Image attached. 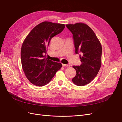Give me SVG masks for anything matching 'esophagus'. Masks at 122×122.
<instances>
[{"label":"esophagus","mask_w":122,"mask_h":122,"mask_svg":"<svg viewBox=\"0 0 122 122\" xmlns=\"http://www.w3.org/2000/svg\"><path fill=\"white\" fill-rule=\"evenodd\" d=\"M62 65H63V67H68V66H69V65L65 64H62Z\"/></svg>","instance_id":"34e87169"}]
</instances>
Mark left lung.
I'll use <instances>...</instances> for the list:
<instances>
[{
    "instance_id": "1",
    "label": "left lung",
    "mask_w": 122,
    "mask_h": 122,
    "mask_svg": "<svg viewBox=\"0 0 122 122\" xmlns=\"http://www.w3.org/2000/svg\"><path fill=\"white\" fill-rule=\"evenodd\" d=\"M73 35L75 53H81V64L73 66L76 75L72 81L76 85L89 84L96 77L102 64V46L92 30L83 23L66 25Z\"/></svg>"
}]
</instances>
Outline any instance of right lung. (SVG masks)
Returning <instances> with one entry per match:
<instances>
[{
    "label": "right lung",
    "mask_w": 122,
    "mask_h": 122,
    "mask_svg": "<svg viewBox=\"0 0 122 122\" xmlns=\"http://www.w3.org/2000/svg\"><path fill=\"white\" fill-rule=\"evenodd\" d=\"M64 24L44 21L30 31L22 43L21 61L23 71L33 84L42 86L49 83L62 64L53 62L44 55L51 38L60 34Z\"/></svg>",
    "instance_id": "obj_1"
}]
</instances>
